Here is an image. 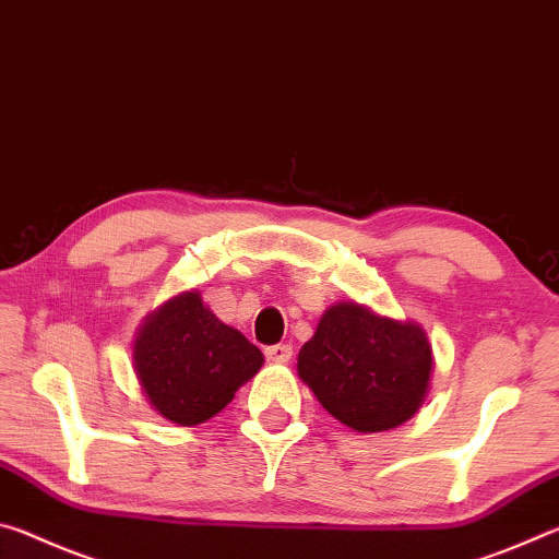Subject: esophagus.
<instances>
[{"label":"esophagus","mask_w":559,"mask_h":559,"mask_svg":"<svg viewBox=\"0 0 559 559\" xmlns=\"http://www.w3.org/2000/svg\"><path fill=\"white\" fill-rule=\"evenodd\" d=\"M290 357H293V347L290 345H271V347H266V359H269V362L288 365Z\"/></svg>","instance_id":"34e87169"}]
</instances>
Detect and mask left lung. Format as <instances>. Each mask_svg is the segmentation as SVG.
<instances>
[{
  "label": "left lung",
  "mask_w": 559,
  "mask_h": 559,
  "mask_svg": "<svg viewBox=\"0 0 559 559\" xmlns=\"http://www.w3.org/2000/svg\"><path fill=\"white\" fill-rule=\"evenodd\" d=\"M296 367L328 414L357 433H377L402 427L427 402L433 349L414 320L340 300L300 347Z\"/></svg>",
  "instance_id": "obj_1"
}]
</instances>
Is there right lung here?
I'll return each mask as SVG.
<instances>
[{"instance_id": "add662e5", "label": "right lung", "mask_w": 559, "mask_h": 559, "mask_svg": "<svg viewBox=\"0 0 559 559\" xmlns=\"http://www.w3.org/2000/svg\"><path fill=\"white\" fill-rule=\"evenodd\" d=\"M261 365V349L222 323L200 290L165 300L132 340L140 390L159 416L179 427H197L219 414Z\"/></svg>"}]
</instances>
